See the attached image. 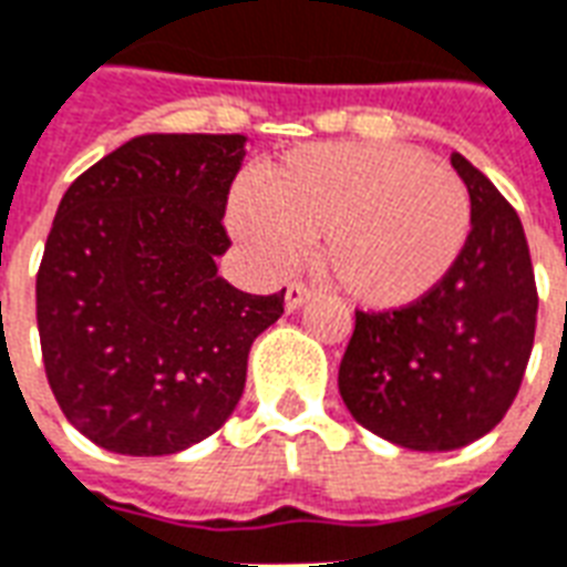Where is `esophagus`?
Instances as JSON below:
<instances>
[{"label": "esophagus", "instance_id": "34e87169", "mask_svg": "<svg viewBox=\"0 0 567 567\" xmlns=\"http://www.w3.org/2000/svg\"><path fill=\"white\" fill-rule=\"evenodd\" d=\"M310 292H313V289L307 287V284H289L287 296H284V305H287V310H298V307L310 298Z\"/></svg>", "mask_w": 567, "mask_h": 567}]
</instances>
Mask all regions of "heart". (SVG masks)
Wrapping results in <instances>:
<instances>
[{"label": "heart", "instance_id": "1", "mask_svg": "<svg viewBox=\"0 0 567 567\" xmlns=\"http://www.w3.org/2000/svg\"><path fill=\"white\" fill-rule=\"evenodd\" d=\"M462 177L402 144L328 142L257 171L254 197L230 206V227L269 269H289L305 239L358 305L396 310L425 298L471 239Z\"/></svg>", "mask_w": 567, "mask_h": 567}]
</instances>
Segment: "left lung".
I'll list each match as a JSON object with an SVG mask.
<instances>
[{"mask_svg": "<svg viewBox=\"0 0 567 567\" xmlns=\"http://www.w3.org/2000/svg\"><path fill=\"white\" fill-rule=\"evenodd\" d=\"M471 192L473 227L455 269L396 310H354L340 396L363 429L405 450L480 441L506 416L535 340L533 260L515 206L452 153Z\"/></svg>", "mask_w": 567, "mask_h": 567, "instance_id": "8db88e82", "label": "left lung"}]
</instances>
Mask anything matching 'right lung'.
<instances>
[{
	"label": "right lung",
	"mask_w": 567,
	"mask_h": 567,
	"mask_svg": "<svg viewBox=\"0 0 567 567\" xmlns=\"http://www.w3.org/2000/svg\"><path fill=\"white\" fill-rule=\"evenodd\" d=\"M245 135H138L64 192L38 269V331L70 423L121 455H174L218 432L284 292L230 287L224 209Z\"/></svg>",
	"instance_id": "right-lung-1"
}]
</instances>
